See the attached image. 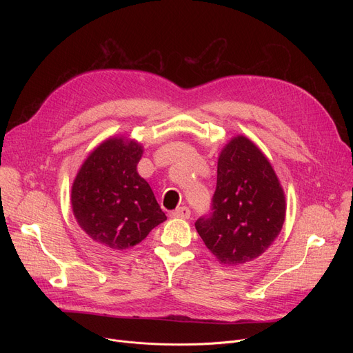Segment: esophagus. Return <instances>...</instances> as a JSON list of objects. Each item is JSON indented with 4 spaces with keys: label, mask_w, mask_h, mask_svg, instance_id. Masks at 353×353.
<instances>
[{
    "label": "esophagus",
    "mask_w": 353,
    "mask_h": 353,
    "mask_svg": "<svg viewBox=\"0 0 353 353\" xmlns=\"http://www.w3.org/2000/svg\"><path fill=\"white\" fill-rule=\"evenodd\" d=\"M190 209L188 208V206H181V208H179V209H176L173 213H172V216L173 217H179V219H189L190 217Z\"/></svg>",
    "instance_id": "34e87169"
}]
</instances>
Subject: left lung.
<instances>
[{
  "mask_svg": "<svg viewBox=\"0 0 353 353\" xmlns=\"http://www.w3.org/2000/svg\"><path fill=\"white\" fill-rule=\"evenodd\" d=\"M285 193L272 164L245 136L232 139L217 161L212 212L194 223L208 249L223 265L253 261L281 233Z\"/></svg>",
  "mask_w": 353,
  "mask_h": 353,
  "instance_id": "obj_1",
  "label": "left lung"
}]
</instances>
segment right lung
I'll return each instance as SVG.
<instances>
[{
    "instance_id": "add662e5",
    "label": "right lung",
    "mask_w": 353,
    "mask_h": 353,
    "mask_svg": "<svg viewBox=\"0 0 353 353\" xmlns=\"http://www.w3.org/2000/svg\"><path fill=\"white\" fill-rule=\"evenodd\" d=\"M141 154L137 141L111 137L90 153L72 183L77 223L110 249L136 246L167 219L152 188L137 173Z\"/></svg>"
}]
</instances>
